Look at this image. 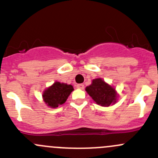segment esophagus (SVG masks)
<instances>
[{
  "label": "esophagus",
  "mask_w": 158,
  "mask_h": 158,
  "mask_svg": "<svg viewBox=\"0 0 158 158\" xmlns=\"http://www.w3.org/2000/svg\"><path fill=\"white\" fill-rule=\"evenodd\" d=\"M76 87H77L78 89H84V85L83 84H78L77 85H76Z\"/></svg>",
  "instance_id": "34e87169"
}]
</instances>
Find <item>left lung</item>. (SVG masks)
<instances>
[{"label":"left lung","instance_id":"left-lung-1","mask_svg":"<svg viewBox=\"0 0 158 158\" xmlns=\"http://www.w3.org/2000/svg\"><path fill=\"white\" fill-rule=\"evenodd\" d=\"M85 91L97 104L105 107L114 104L118 98L115 89L101 78L93 79L92 84L85 88Z\"/></svg>","mask_w":158,"mask_h":158}]
</instances>
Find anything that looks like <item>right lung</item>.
Returning <instances> with one entry per match:
<instances>
[{
    "label": "right lung",
    "instance_id": "add662e5",
    "mask_svg": "<svg viewBox=\"0 0 158 158\" xmlns=\"http://www.w3.org/2000/svg\"><path fill=\"white\" fill-rule=\"evenodd\" d=\"M73 91V85L56 82L44 91L43 98L49 107L54 109L66 102V99Z\"/></svg>",
    "mask_w": 158,
    "mask_h": 158
}]
</instances>
